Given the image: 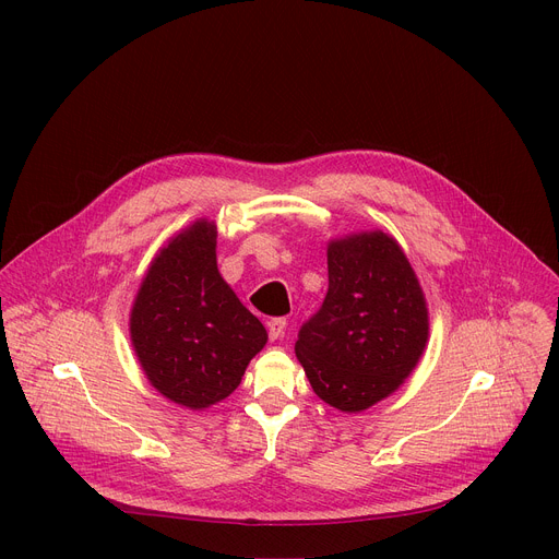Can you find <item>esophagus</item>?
Segmentation results:
<instances>
[{"label": "esophagus", "instance_id": "1", "mask_svg": "<svg viewBox=\"0 0 559 559\" xmlns=\"http://www.w3.org/2000/svg\"><path fill=\"white\" fill-rule=\"evenodd\" d=\"M285 328H287V321H285V318H274V321H270V325H267L270 338H272V341H278V338H283V334H285Z\"/></svg>", "mask_w": 559, "mask_h": 559}]
</instances>
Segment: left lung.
Segmentation results:
<instances>
[{"mask_svg":"<svg viewBox=\"0 0 559 559\" xmlns=\"http://www.w3.org/2000/svg\"><path fill=\"white\" fill-rule=\"evenodd\" d=\"M330 289L300 328L296 358L330 407L358 414L391 395L420 362L429 309L393 236L354 231L328 246Z\"/></svg>","mask_w":559,"mask_h":559,"instance_id":"left-lung-1","label":"left lung"}]
</instances>
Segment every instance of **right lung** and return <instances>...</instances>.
Returning a JSON list of instances; mask_svg holds the SVG:
<instances>
[{"label": "right lung", "mask_w": 559, "mask_h": 559, "mask_svg": "<svg viewBox=\"0 0 559 559\" xmlns=\"http://www.w3.org/2000/svg\"><path fill=\"white\" fill-rule=\"evenodd\" d=\"M130 341L147 382L203 412L241 384L267 332L216 267V223L199 218L152 259L130 309Z\"/></svg>", "instance_id": "1"}]
</instances>
